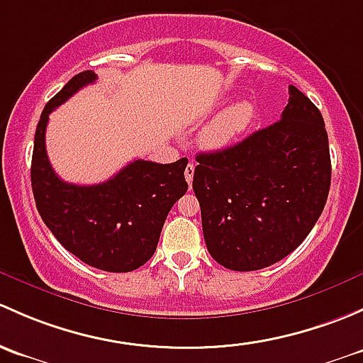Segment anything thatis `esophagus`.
I'll return each mask as SVG.
<instances>
[{"label":"esophagus","mask_w":363,"mask_h":363,"mask_svg":"<svg viewBox=\"0 0 363 363\" xmlns=\"http://www.w3.org/2000/svg\"><path fill=\"white\" fill-rule=\"evenodd\" d=\"M194 171H196V166H194L192 162L186 164V167H185V180H186V183H189V185H192Z\"/></svg>","instance_id":"34e87169"}]
</instances>
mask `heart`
<instances>
[{
    "label": "heart",
    "instance_id": "b5f03b06",
    "mask_svg": "<svg viewBox=\"0 0 363 363\" xmlns=\"http://www.w3.org/2000/svg\"><path fill=\"white\" fill-rule=\"evenodd\" d=\"M255 104L250 99H239L220 111L201 133V145L208 150H222L246 133L255 118Z\"/></svg>",
    "mask_w": 363,
    "mask_h": 363
}]
</instances>
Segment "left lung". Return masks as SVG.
Returning <instances> with one entry per match:
<instances>
[{
	"instance_id": "left-lung-1",
	"label": "left lung",
	"mask_w": 363,
	"mask_h": 363,
	"mask_svg": "<svg viewBox=\"0 0 363 363\" xmlns=\"http://www.w3.org/2000/svg\"><path fill=\"white\" fill-rule=\"evenodd\" d=\"M194 192L208 252L233 271L279 262L311 233L330 189L320 110L290 85L281 118L234 147L199 154Z\"/></svg>"
}]
</instances>
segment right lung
I'll list each match as a JSON object with an SVG mask.
<instances>
[{
    "instance_id": "right-lung-1",
    "label": "right lung",
    "mask_w": 363,
    "mask_h": 363,
    "mask_svg": "<svg viewBox=\"0 0 363 363\" xmlns=\"http://www.w3.org/2000/svg\"><path fill=\"white\" fill-rule=\"evenodd\" d=\"M96 78L94 71L74 74L45 104L35 133L31 186L45 225L69 253L101 271L129 272L155 253L167 213L189 189L183 174L189 160L138 159L98 185L62 182L45 148L48 115Z\"/></svg>"
}]
</instances>
